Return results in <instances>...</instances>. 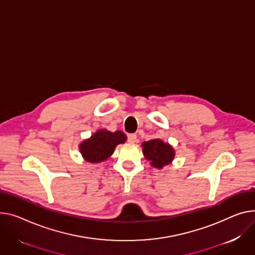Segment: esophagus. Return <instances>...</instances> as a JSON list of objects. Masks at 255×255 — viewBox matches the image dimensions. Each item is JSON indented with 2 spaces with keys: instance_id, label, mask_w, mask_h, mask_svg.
Here are the masks:
<instances>
[{
  "instance_id": "obj_1",
  "label": "esophagus",
  "mask_w": 255,
  "mask_h": 255,
  "mask_svg": "<svg viewBox=\"0 0 255 255\" xmlns=\"http://www.w3.org/2000/svg\"><path fill=\"white\" fill-rule=\"evenodd\" d=\"M127 138H128V142H129V143H135V142L137 141L136 134H133V133L128 134V135H127Z\"/></svg>"
}]
</instances>
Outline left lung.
<instances>
[{"label": "left lung", "mask_w": 255, "mask_h": 255, "mask_svg": "<svg viewBox=\"0 0 255 255\" xmlns=\"http://www.w3.org/2000/svg\"><path fill=\"white\" fill-rule=\"evenodd\" d=\"M141 145L145 159L150 162L152 167L161 169L165 165L170 164L174 159L175 151L173 147L161 139H150L144 141Z\"/></svg>", "instance_id": "1"}]
</instances>
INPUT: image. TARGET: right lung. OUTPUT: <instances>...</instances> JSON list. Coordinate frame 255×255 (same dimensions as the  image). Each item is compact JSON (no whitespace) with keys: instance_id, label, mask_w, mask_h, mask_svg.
I'll list each match as a JSON object with an SVG mask.
<instances>
[{"instance_id":"right-lung-1","label":"right lung","mask_w":255,"mask_h":255,"mask_svg":"<svg viewBox=\"0 0 255 255\" xmlns=\"http://www.w3.org/2000/svg\"><path fill=\"white\" fill-rule=\"evenodd\" d=\"M126 140V135L122 131L111 132L101 129L95 132L90 138L81 142L79 148L85 160L90 163H99L109 159L116 146Z\"/></svg>"}]
</instances>
